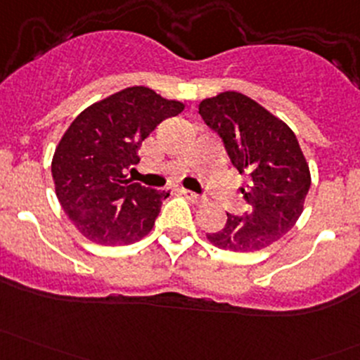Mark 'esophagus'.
Instances as JSON below:
<instances>
[{"label": "esophagus", "instance_id": "1", "mask_svg": "<svg viewBox=\"0 0 360 360\" xmlns=\"http://www.w3.org/2000/svg\"><path fill=\"white\" fill-rule=\"evenodd\" d=\"M181 193L184 195V197L186 198H190L191 202H195V203H202L203 202V197H200V195H197V193H193V191H190V190H181Z\"/></svg>", "mask_w": 360, "mask_h": 360}]
</instances>
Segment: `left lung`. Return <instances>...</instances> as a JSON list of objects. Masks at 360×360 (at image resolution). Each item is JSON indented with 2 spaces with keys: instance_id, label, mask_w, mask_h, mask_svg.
<instances>
[{
  "instance_id": "obj_1",
  "label": "left lung",
  "mask_w": 360,
  "mask_h": 360,
  "mask_svg": "<svg viewBox=\"0 0 360 360\" xmlns=\"http://www.w3.org/2000/svg\"><path fill=\"white\" fill-rule=\"evenodd\" d=\"M198 112L219 134L238 172L248 174L240 188L248 210L226 214L223 230L207 238L233 252L268 248L296 224L310 190V169L296 136L288 123L238 92L203 99Z\"/></svg>"
}]
</instances>
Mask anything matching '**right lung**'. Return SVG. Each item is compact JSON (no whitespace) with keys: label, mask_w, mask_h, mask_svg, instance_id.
I'll return each mask as SVG.
<instances>
[{"label":"right lung","mask_w":360,"mask_h":360,"mask_svg":"<svg viewBox=\"0 0 360 360\" xmlns=\"http://www.w3.org/2000/svg\"><path fill=\"white\" fill-rule=\"evenodd\" d=\"M184 110L148 86H129L72 120L52 160L56 195L79 233L101 245L146 237L169 191L129 179L137 150L165 118Z\"/></svg>","instance_id":"right-lung-1"}]
</instances>
